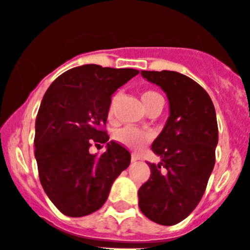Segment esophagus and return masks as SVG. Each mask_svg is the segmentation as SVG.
Masks as SVG:
<instances>
[{
	"label": "esophagus",
	"mask_w": 250,
	"mask_h": 250,
	"mask_svg": "<svg viewBox=\"0 0 250 250\" xmlns=\"http://www.w3.org/2000/svg\"><path fill=\"white\" fill-rule=\"evenodd\" d=\"M132 162H137V161H139V157L138 156H136V154H132Z\"/></svg>",
	"instance_id": "esophagus-1"
}]
</instances>
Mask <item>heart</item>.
Returning <instances> with one entry per match:
<instances>
[{"mask_svg": "<svg viewBox=\"0 0 250 250\" xmlns=\"http://www.w3.org/2000/svg\"><path fill=\"white\" fill-rule=\"evenodd\" d=\"M157 97H161V94H158L157 92L153 91H147L142 94V102L145 104V107H147L153 100H156ZM114 102H116V97L112 98L111 105H109L108 111V117L112 118V114H113V108H114ZM114 139H116L118 143L125 146V147L130 148V149H141L143 146L147 143L150 139V134L145 130H141L138 128L133 127H125L122 129L117 130L116 134H114Z\"/></svg>", "mask_w": 250, "mask_h": 250, "instance_id": "heart-1", "label": "heart"}]
</instances>
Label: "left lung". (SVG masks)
Listing matches in <instances>:
<instances>
[{
  "instance_id": "left-lung-1",
  "label": "left lung",
  "mask_w": 250,
  "mask_h": 250,
  "mask_svg": "<svg viewBox=\"0 0 250 250\" xmlns=\"http://www.w3.org/2000/svg\"><path fill=\"white\" fill-rule=\"evenodd\" d=\"M142 77L167 94L169 117L152 150L150 177L138 190V206L148 219L173 226L198 206L214 168L218 125L209 94L174 71H142Z\"/></svg>"
}]
</instances>
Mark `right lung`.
Returning <instances> with one entry per match:
<instances>
[{
    "instance_id": "add662e5",
    "label": "right lung",
    "mask_w": 250,
    "mask_h": 250,
    "mask_svg": "<svg viewBox=\"0 0 250 250\" xmlns=\"http://www.w3.org/2000/svg\"><path fill=\"white\" fill-rule=\"evenodd\" d=\"M138 75L133 68L83 64L56 78L36 118L35 157L44 192L60 212L84 217L108 198L114 179L129 166L130 153L102 129L112 94ZM92 143H105L97 156Z\"/></svg>"
}]
</instances>
